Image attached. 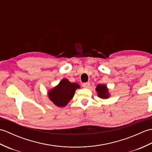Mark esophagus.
I'll use <instances>...</instances> for the list:
<instances>
[{
    "label": "esophagus",
    "mask_w": 152,
    "mask_h": 152,
    "mask_svg": "<svg viewBox=\"0 0 152 152\" xmlns=\"http://www.w3.org/2000/svg\"><path fill=\"white\" fill-rule=\"evenodd\" d=\"M82 86L83 88H88L90 86V83L89 82H85V83H82Z\"/></svg>",
    "instance_id": "34e87169"
}]
</instances>
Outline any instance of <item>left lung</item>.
Wrapping results in <instances>:
<instances>
[{"label": "left lung", "instance_id": "8db88e82", "mask_svg": "<svg viewBox=\"0 0 152 152\" xmlns=\"http://www.w3.org/2000/svg\"><path fill=\"white\" fill-rule=\"evenodd\" d=\"M96 90L98 92V95L99 97L102 99L108 98L109 95L108 93V89L105 85H98L97 87H96Z\"/></svg>", "mask_w": 152, "mask_h": 152}]
</instances>
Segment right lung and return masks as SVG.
<instances>
[{"label":"right lung","mask_w":152,"mask_h":152,"mask_svg":"<svg viewBox=\"0 0 152 152\" xmlns=\"http://www.w3.org/2000/svg\"><path fill=\"white\" fill-rule=\"evenodd\" d=\"M79 88L78 83H71L68 80L63 79L59 85L48 93V96L56 106L63 107L72 99L76 89Z\"/></svg>","instance_id":"obj_1"}]
</instances>
